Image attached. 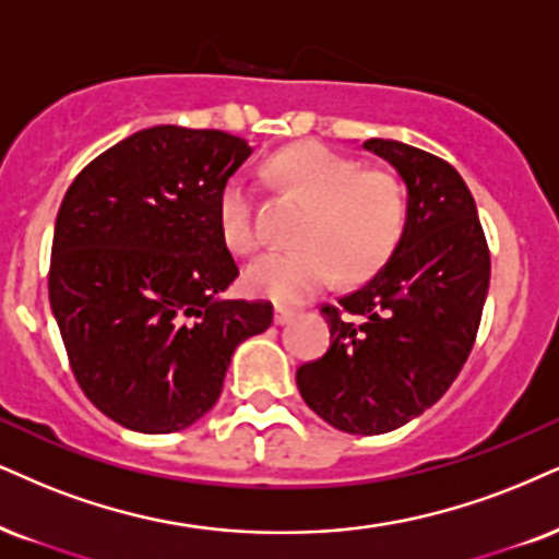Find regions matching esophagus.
Here are the masks:
<instances>
[{"mask_svg":"<svg viewBox=\"0 0 559 559\" xmlns=\"http://www.w3.org/2000/svg\"><path fill=\"white\" fill-rule=\"evenodd\" d=\"M293 319H295V311H293V308L274 306V323H277V326H285V323H290Z\"/></svg>","mask_w":559,"mask_h":559,"instance_id":"obj_1","label":"esophagus"}]
</instances>
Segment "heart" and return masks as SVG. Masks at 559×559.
<instances>
[{
  "label": "heart",
  "instance_id": "heart-1",
  "mask_svg": "<svg viewBox=\"0 0 559 559\" xmlns=\"http://www.w3.org/2000/svg\"><path fill=\"white\" fill-rule=\"evenodd\" d=\"M272 176L287 194L311 204L302 219L300 248L269 251L246 266L243 285L257 298L300 306L332 287L340 272L365 277L394 251L404 227V194L394 176L362 170L360 163L300 144L272 160ZM217 219L236 253L257 251L264 240L257 191L246 176H230L219 191Z\"/></svg>",
  "mask_w": 559,
  "mask_h": 559
}]
</instances>
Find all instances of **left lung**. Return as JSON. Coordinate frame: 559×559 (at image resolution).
Here are the masks:
<instances>
[{"label":"left lung","mask_w":559,"mask_h":559,"mask_svg":"<svg viewBox=\"0 0 559 559\" xmlns=\"http://www.w3.org/2000/svg\"><path fill=\"white\" fill-rule=\"evenodd\" d=\"M362 150L404 183L402 236L360 290L323 308L329 353L300 365L295 381L336 430L381 436L430 409L459 376L490 287V251L453 165L378 136Z\"/></svg>","instance_id":"left-lung-1"}]
</instances>
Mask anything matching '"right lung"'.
<instances>
[{"label":"right lung","instance_id":"obj_1","mask_svg":"<svg viewBox=\"0 0 559 559\" xmlns=\"http://www.w3.org/2000/svg\"><path fill=\"white\" fill-rule=\"evenodd\" d=\"M253 147L217 129H142L69 186L48 298L80 389L136 432H176L223 394L227 365L272 326L269 302L225 298L238 277L219 191Z\"/></svg>","mask_w":559,"mask_h":559}]
</instances>
